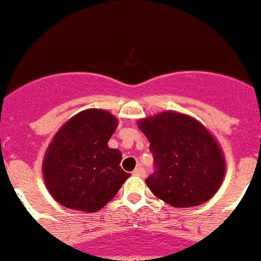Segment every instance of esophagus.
Here are the masks:
<instances>
[{
  "instance_id": "esophagus-1",
  "label": "esophagus",
  "mask_w": 261,
  "mask_h": 261,
  "mask_svg": "<svg viewBox=\"0 0 261 261\" xmlns=\"http://www.w3.org/2000/svg\"><path fill=\"white\" fill-rule=\"evenodd\" d=\"M133 174L137 175V176H141V178H144V176H145V170H144L143 167H136V168H135V171H133Z\"/></svg>"
}]
</instances>
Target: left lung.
Listing matches in <instances>:
<instances>
[{
	"label": "left lung",
	"mask_w": 261,
	"mask_h": 261,
	"mask_svg": "<svg viewBox=\"0 0 261 261\" xmlns=\"http://www.w3.org/2000/svg\"><path fill=\"white\" fill-rule=\"evenodd\" d=\"M149 140L155 172L145 179L156 197L174 207L205 203L220 189L225 159L209 130L195 118L163 112L139 121Z\"/></svg>",
	"instance_id": "1"
}]
</instances>
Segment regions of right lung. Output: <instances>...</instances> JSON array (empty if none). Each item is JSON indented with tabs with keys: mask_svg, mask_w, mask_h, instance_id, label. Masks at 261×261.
Here are the masks:
<instances>
[{
	"mask_svg": "<svg viewBox=\"0 0 261 261\" xmlns=\"http://www.w3.org/2000/svg\"><path fill=\"white\" fill-rule=\"evenodd\" d=\"M117 125L109 112L87 109L59 129L43 162L44 182L56 202L94 213L118 193L129 174L120 167L121 152L108 145Z\"/></svg>",
	"mask_w": 261,
	"mask_h": 261,
	"instance_id": "obj_1",
	"label": "right lung"
}]
</instances>
